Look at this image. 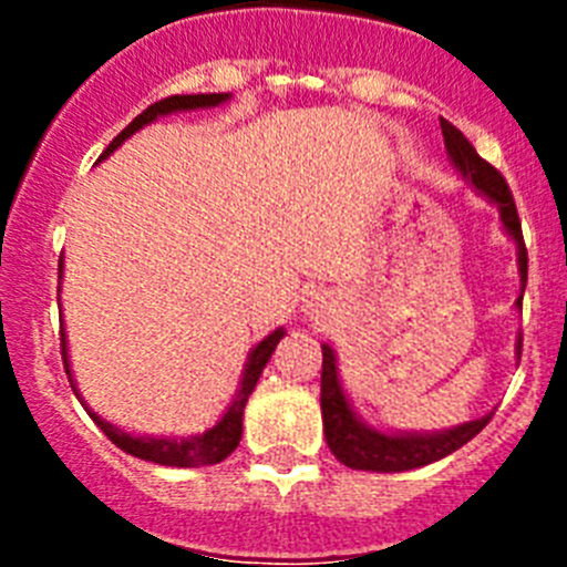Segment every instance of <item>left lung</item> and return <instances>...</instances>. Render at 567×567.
Listing matches in <instances>:
<instances>
[{
  "label": "left lung",
  "mask_w": 567,
  "mask_h": 567,
  "mask_svg": "<svg viewBox=\"0 0 567 567\" xmlns=\"http://www.w3.org/2000/svg\"><path fill=\"white\" fill-rule=\"evenodd\" d=\"M443 142L449 162L457 167L471 187L483 195L485 202L494 204L503 221L505 235L517 244V267H519V292H525V280H528V252L523 244V227H519V215L511 198V189L505 184L503 175L491 167L485 158H480L477 150L471 147V142L460 133L454 124L443 122ZM523 309V295L514 303ZM323 349V372H320V414H323V434H327V445L332 449L334 457L349 468L358 471H380V474H392V471H412L420 465L437 463V460L449 457L452 452L463 449L471 437H477L488 425L491 414H483L468 423L452 425L443 432H380L374 425L365 423L354 405L349 403L340 383L338 372V354L329 343L320 346ZM523 352V334L517 338V360Z\"/></svg>",
  "instance_id": "1"
}]
</instances>
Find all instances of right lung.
<instances>
[{
  "label": "right lung",
  "instance_id": "1",
  "mask_svg": "<svg viewBox=\"0 0 567 567\" xmlns=\"http://www.w3.org/2000/svg\"><path fill=\"white\" fill-rule=\"evenodd\" d=\"M229 93H198V96H169L162 99V102L150 104L142 115H135L133 122L122 130V133L115 135L110 147L104 150L102 158L104 162L113 150L122 147L127 142L130 135L138 133L142 127L153 124L155 118H162V115L169 113H187V110H204V107H218V104H227L229 102ZM59 278H62V260H59ZM62 292V289H59ZM284 327H278L275 332H269L267 338L255 343V349L249 352L247 363H244V372H240V383L233 394V403L227 405V412L221 414V420L207 429L202 434H193V437H150V434H130L118 425H113L110 420L99 417L96 412H90L87 403L82 400L76 389V380H73V369H70V354H68V334L62 329V360H64V372H68L70 385H73V392L76 398L82 400V405L87 409V414L93 417V423L113 440L122 452L133 454L138 460H147V463H158V465H173V468H198V465H213V463H221L227 460L229 454L238 449L240 443V434H244V409H247V400L252 394L255 383H258L260 372H264V365L269 363L272 358L275 346L280 343L284 338Z\"/></svg>",
  "mask_w": 567,
  "mask_h": 567
}]
</instances>
